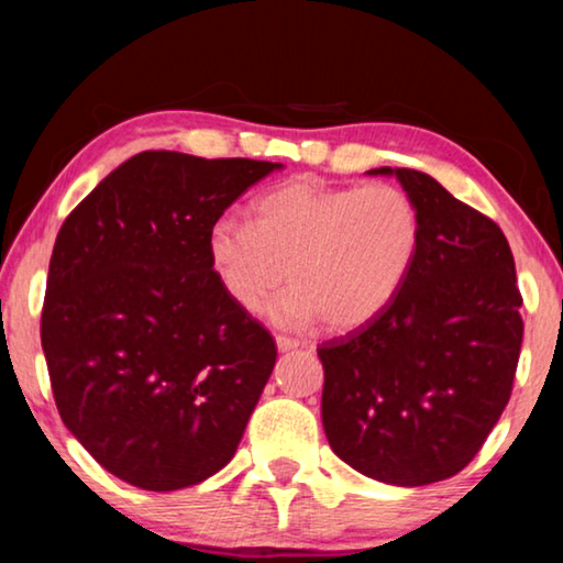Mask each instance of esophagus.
Returning a JSON list of instances; mask_svg holds the SVG:
<instances>
[{
  "instance_id": "34e87169",
  "label": "esophagus",
  "mask_w": 563,
  "mask_h": 563,
  "mask_svg": "<svg viewBox=\"0 0 563 563\" xmlns=\"http://www.w3.org/2000/svg\"><path fill=\"white\" fill-rule=\"evenodd\" d=\"M299 343L297 338H289V335H276V349H279L282 353H287V351H295V349H299Z\"/></svg>"
}]
</instances>
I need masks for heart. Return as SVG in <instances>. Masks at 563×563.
Wrapping results in <instances>:
<instances>
[{
    "label": "heart",
    "mask_w": 563,
    "mask_h": 563,
    "mask_svg": "<svg viewBox=\"0 0 563 563\" xmlns=\"http://www.w3.org/2000/svg\"><path fill=\"white\" fill-rule=\"evenodd\" d=\"M422 245L420 207L397 184L335 187L295 176L251 202V225L235 218L207 230V258L220 289L243 312L272 305L282 328L320 318L356 330L387 310L410 279Z\"/></svg>",
    "instance_id": "1"
}]
</instances>
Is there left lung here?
Instances as JSON below:
<instances>
[{
  "label": "left lung",
  "mask_w": 563,
  "mask_h": 563,
  "mask_svg": "<svg viewBox=\"0 0 563 563\" xmlns=\"http://www.w3.org/2000/svg\"><path fill=\"white\" fill-rule=\"evenodd\" d=\"M368 174H395L418 202L422 245L379 318L318 349L322 428L356 472L422 487L468 466L510 402L522 297L495 220L415 168Z\"/></svg>",
  "instance_id": "obj_1"
}]
</instances>
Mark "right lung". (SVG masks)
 Segmentation results:
<instances>
[{"instance_id":"1","label":"right lung","mask_w":563,"mask_h":563,"mask_svg":"<svg viewBox=\"0 0 563 563\" xmlns=\"http://www.w3.org/2000/svg\"><path fill=\"white\" fill-rule=\"evenodd\" d=\"M274 168L143 151L58 230L41 314L53 399L133 487L174 492L220 472L272 376L274 338L220 289L207 230Z\"/></svg>"}]
</instances>
